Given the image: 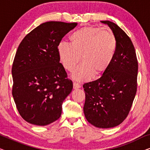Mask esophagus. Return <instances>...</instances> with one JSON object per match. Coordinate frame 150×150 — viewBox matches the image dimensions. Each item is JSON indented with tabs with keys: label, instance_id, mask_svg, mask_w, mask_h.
<instances>
[{
	"label": "esophagus",
	"instance_id": "34e87169",
	"mask_svg": "<svg viewBox=\"0 0 150 150\" xmlns=\"http://www.w3.org/2000/svg\"><path fill=\"white\" fill-rule=\"evenodd\" d=\"M73 86H74V89H79V88H81V85L79 83H76V82H74Z\"/></svg>",
	"mask_w": 150,
	"mask_h": 150
}]
</instances>
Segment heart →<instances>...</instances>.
Listing matches in <instances>:
<instances>
[{
	"mask_svg": "<svg viewBox=\"0 0 150 150\" xmlns=\"http://www.w3.org/2000/svg\"><path fill=\"white\" fill-rule=\"evenodd\" d=\"M71 44L61 42L57 50L59 58L68 71H72L81 61L72 76L78 81H86L93 76L103 75L115 56L117 42L110 29L98 26H85L69 37Z\"/></svg>",
	"mask_w": 150,
	"mask_h": 150,
	"instance_id": "1",
	"label": "heart"
}]
</instances>
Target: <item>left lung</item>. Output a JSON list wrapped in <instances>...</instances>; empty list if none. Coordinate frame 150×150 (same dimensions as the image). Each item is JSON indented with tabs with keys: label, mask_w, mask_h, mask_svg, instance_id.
I'll return each mask as SVG.
<instances>
[{
	"label": "left lung",
	"mask_w": 150,
	"mask_h": 150,
	"mask_svg": "<svg viewBox=\"0 0 150 150\" xmlns=\"http://www.w3.org/2000/svg\"><path fill=\"white\" fill-rule=\"evenodd\" d=\"M115 35V56L107 71L96 81L83 85L87 120L100 128H113L124 122L130 112L137 89L138 61L132 41L113 22L101 21Z\"/></svg>",
	"instance_id": "8db88e82"
}]
</instances>
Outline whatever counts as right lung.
Here are the masks:
<instances>
[{"mask_svg":"<svg viewBox=\"0 0 150 150\" xmlns=\"http://www.w3.org/2000/svg\"><path fill=\"white\" fill-rule=\"evenodd\" d=\"M77 24L46 22L26 35L18 46L11 69L12 95L20 115L30 124L46 126L61 117L73 83L60 63L57 47Z\"/></svg>","mask_w":150,"mask_h":150,"instance_id":"right-lung-1","label":"right lung"}]
</instances>
